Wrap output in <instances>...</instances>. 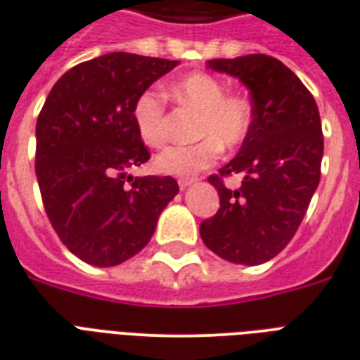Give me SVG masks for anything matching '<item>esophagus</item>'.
Returning <instances> with one entry per match:
<instances>
[{"mask_svg":"<svg viewBox=\"0 0 360 360\" xmlns=\"http://www.w3.org/2000/svg\"><path fill=\"white\" fill-rule=\"evenodd\" d=\"M193 181H195V179H193V177H181V179L177 181V183H179L181 190H186V188L190 186V184H192Z\"/></svg>","mask_w":360,"mask_h":360,"instance_id":"1","label":"esophagus"}]
</instances>
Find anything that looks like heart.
<instances>
[{
	"mask_svg": "<svg viewBox=\"0 0 360 360\" xmlns=\"http://www.w3.org/2000/svg\"><path fill=\"white\" fill-rule=\"evenodd\" d=\"M172 93L184 108L199 111L192 145L168 147L156 158V170L177 177H192L219 160L220 147H240L252 127V105L238 93H226L222 80L208 73H190L174 84ZM132 122L145 145L160 148L168 140L165 95L148 87L134 100Z\"/></svg>",
	"mask_w": 360,
	"mask_h": 360,
	"instance_id": "heart-1",
	"label": "heart"
}]
</instances>
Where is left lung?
<instances>
[{
	"instance_id": "obj_1",
	"label": "left lung",
	"mask_w": 360,
	"mask_h": 360,
	"mask_svg": "<svg viewBox=\"0 0 360 360\" xmlns=\"http://www.w3.org/2000/svg\"><path fill=\"white\" fill-rule=\"evenodd\" d=\"M251 93L252 127L240 150L208 177L220 208L200 222V238L224 260L258 265L292 240L321 177L323 132L312 93L289 68L264 53L213 59ZM244 175L231 191L224 177Z\"/></svg>"
}]
</instances>
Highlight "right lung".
<instances>
[{
  "mask_svg": "<svg viewBox=\"0 0 360 360\" xmlns=\"http://www.w3.org/2000/svg\"><path fill=\"white\" fill-rule=\"evenodd\" d=\"M143 55H102L71 68L51 87L35 125V174L60 242L96 267L140 252L177 195L170 176H127L150 160L132 122L134 100L177 66Z\"/></svg>",
  "mask_w": 360,
  "mask_h": 360,
  "instance_id": "add662e5",
  "label": "right lung"
}]
</instances>
